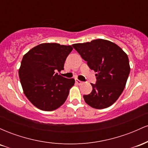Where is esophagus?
Wrapping results in <instances>:
<instances>
[{"label":"esophagus","mask_w":148,"mask_h":148,"mask_svg":"<svg viewBox=\"0 0 148 148\" xmlns=\"http://www.w3.org/2000/svg\"><path fill=\"white\" fill-rule=\"evenodd\" d=\"M75 81H76V84H77L78 85H79V86H80V85H82V84H83V81H79V79H76Z\"/></svg>","instance_id":"esophagus-1"}]
</instances>
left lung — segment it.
<instances>
[{
    "mask_svg": "<svg viewBox=\"0 0 148 148\" xmlns=\"http://www.w3.org/2000/svg\"><path fill=\"white\" fill-rule=\"evenodd\" d=\"M73 47L97 72L96 84H91L90 94L84 95L85 101L97 109L111 106L123 92L130 72L126 53L113 42L102 39L74 44Z\"/></svg>",
    "mask_w": 148,
    "mask_h": 148,
    "instance_id": "obj_1",
    "label": "left lung"
}]
</instances>
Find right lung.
Segmentation results:
<instances>
[{
    "instance_id": "1",
    "label": "right lung",
    "mask_w": 148,
    "mask_h": 148,
    "mask_svg": "<svg viewBox=\"0 0 148 148\" xmlns=\"http://www.w3.org/2000/svg\"><path fill=\"white\" fill-rule=\"evenodd\" d=\"M72 46L43 43L23 56L18 76L23 92L39 109L51 111L64 103L74 79H66L56 72L64 69Z\"/></svg>"
}]
</instances>
